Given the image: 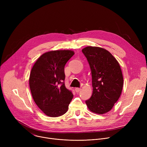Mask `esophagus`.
Instances as JSON below:
<instances>
[{"instance_id": "esophagus-1", "label": "esophagus", "mask_w": 147, "mask_h": 147, "mask_svg": "<svg viewBox=\"0 0 147 147\" xmlns=\"http://www.w3.org/2000/svg\"><path fill=\"white\" fill-rule=\"evenodd\" d=\"M81 88H76V89H75V91L77 92H80V91H81Z\"/></svg>"}]
</instances>
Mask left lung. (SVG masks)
<instances>
[{
  "mask_svg": "<svg viewBox=\"0 0 147 147\" xmlns=\"http://www.w3.org/2000/svg\"><path fill=\"white\" fill-rule=\"evenodd\" d=\"M92 74L91 97L86 101L90 111L102 115L110 111L120 96L123 77L119 62L107 50L96 47L82 49Z\"/></svg>",
  "mask_w": 147,
  "mask_h": 147,
  "instance_id": "1",
  "label": "left lung"
}]
</instances>
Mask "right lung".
<instances>
[{
	"label": "right lung",
	"instance_id": "add662e5",
	"mask_svg": "<svg viewBox=\"0 0 147 147\" xmlns=\"http://www.w3.org/2000/svg\"><path fill=\"white\" fill-rule=\"evenodd\" d=\"M74 55L71 50H57L42 55L34 65L29 84L33 99L47 116L58 117L66 113L73 99L65 87V66Z\"/></svg>",
	"mask_w": 147,
	"mask_h": 147
}]
</instances>
